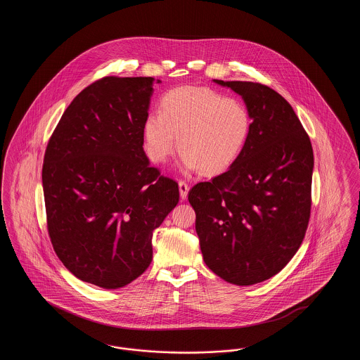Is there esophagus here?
I'll use <instances>...</instances> for the list:
<instances>
[{
  "label": "esophagus",
  "instance_id": "obj_1",
  "mask_svg": "<svg viewBox=\"0 0 360 360\" xmlns=\"http://www.w3.org/2000/svg\"><path fill=\"white\" fill-rule=\"evenodd\" d=\"M179 194H181V198L182 200H186V197H188V185L186 184V181H179Z\"/></svg>",
  "mask_w": 360,
  "mask_h": 360
}]
</instances>
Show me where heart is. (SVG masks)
<instances>
[{"instance_id": "heart-1", "label": "heart", "mask_w": 360, "mask_h": 360, "mask_svg": "<svg viewBox=\"0 0 360 360\" xmlns=\"http://www.w3.org/2000/svg\"><path fill=\"white\" fill-rule=\"evenodd\" d=\"M251 127V112L239 98L207 87H176L163 96L160 113L153 112L144 121V148L155 163L165 162L178 136L186 169L219 174L239 159Z\"/></svg>"}]
</instances>
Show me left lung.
<instances>
[{
  "label": "left lung",
  "instance_id": "1",
  "mask_svg": "<svg viewBox=\"0 0 360 360\" xmlns=\"http://www.w3.org/2000/svg\"><path fill=\"white\" fill-rule=\"evenodd\" d=\"M240 94L252 127L239 159L188 191L206 266L248 286L278 274L305 238L311 207L313 148L279 93L257 82L214 79Z\"/></svg>",
  "mask_w": 360,
  "mask_h": 360
}]
</instances>
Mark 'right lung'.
<instances>
[{
	"instance_id": "right-lung-1",
	"label": "right lung",
	"mask_w": 360,
	"mask_h": 360,
	"mask_svg": "<svg viewBox=\"0 0 360 360\" xmlns=\"http://www.w3.org/2000/svg\"><path fill=\"white\" fill-rule=\"evenodd\" d=\"M153 77H103L65 110L41 170L47 229L71 274L119 289L153 260V232L179 201L143 150Z\"/></svg>"
}]
</instances>
